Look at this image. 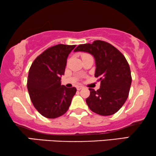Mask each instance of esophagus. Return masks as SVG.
<instances>
[{
	"mask_svg": "<svg viewBox=\"0 0 156 156\" xmlns=\"http://www.w3.org/2000/svg\"><path fill=\"white\" fill-rule=\"evenodd\" d=\"M82 88H83V87H82V86H77V87H76V89H77V90H82Z\"/></svg>",
	"mask_w": 156,
	"mask_h": 156,
	"instance_id": "1",
	"label": "esophagus"
}]
</instances>
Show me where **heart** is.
Segmentation results:
<instances>
[{
  "instance_id": "obj_1",
  "label": "heart",
  "mask_w": 156,
  "mask_h": 156,
  "mask_svg": "<svg viewBox=\"0 0 156 156\" xmlns=\"http://www.w3.org/2000/svg\"><path fill=\"white\" fill-rule=\"evenodd\" d=\"M89 55V54H87V53H84V54L82 55V57H83V56H86V55Z\"/></svg>"
}]
</instances>
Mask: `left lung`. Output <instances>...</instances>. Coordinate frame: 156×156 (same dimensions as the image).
Instances as JSON below:
<instances>
[{"instance_id":"obj_1","label":"left lung","mask_w":156,"mask_h":156,"mask_svg":"<svg viewBox=\"0 0 156 156\" xmlns=\"http://www.w3.org/2000/svg\"><path fill=\"white\" fill-rule=\"evenodd\" d=\"M75 52H87L95 61V77L101 81L97 91L89 88L86 99L90 109L101 116L116 113L127 99L132 83L129 65L124 55L111 44L95 40L92 44L78 45Z\"/></svg>"}]
</instances>
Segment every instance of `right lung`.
Listing matches in <instances>:
<instances>
[{"instance_id":"add662e5","label":"right lung","mask_w":156,"mask_h":156,"mask_svg":"<svg viewBox=\"0 0 156 156\" xmlns=\"http://www.w3.org/2000/svg\"><path fill=\"white\" fill-rule=\"evenodd\" d=\"M75 46H52L36 58L29 70L27 90L30 99L38 112L48 119L64 114L76 92L75 87H66L61 82L67 58Z\"/></svg>"}]
</instances>
